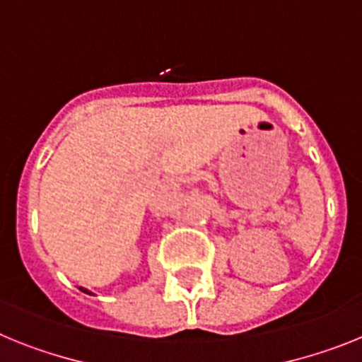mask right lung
Returning a JSON list of instances; mask_svg holds the SVG:
<instances>
[{
	"label": "right lung",
	"mask_w": 362,
	"mask_h": 362,
	"mask_svg": "<svg viewBox=\"0 0 362 362\" xmlns=\"http://www.w3.org/2000/svg\"><path fill=\"white\" fill-rule=\"evenodd\" d=\"M80 290L83 291V293H90V291H89V290H86V288H80Z\"/></svg>",
	"instance_id": "obj_1"
}]
</instances>
